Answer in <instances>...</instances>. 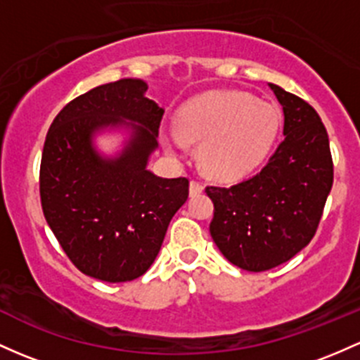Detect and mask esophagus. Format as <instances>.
Listing matches in <instances>:
<instances>
[{"mask_svg":"<svg viewBox=\"0 0 360 360\" xmlns=\"http://www.w3.org/2000/svg\"><path fill=\"white\" fill-rule=\"evenodd\" d=\"M202 191H204V185L200 184V181L197 180L191 181V195H199Z\"/></svg>","mask_w":360,"mask_h":360,"instance_id":"1","label":"esophagus"}]
</instances>
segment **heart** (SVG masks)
I'll return each mask as SVG.
<instances>
[{"label": "heart", "instance_id": "b5f03b06", "mask_svg": "<svg viewBox=\"0 0 360 360\" xmlns=\"http://www.w3.org/2000/svg\"><path fill=\"white\" fill-rule=\"evenodd\" d=\"M281 111L271 103L237 91H216L185 103L176 113L178 132L165 134L175 158L187 153L185 141L200 142L199 160L207 175L238 180L264 161L281 129Z\"/></svg>", "mask_w": 360, "mask_h": 360}]
</instances>
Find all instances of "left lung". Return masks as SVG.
Listing matches in <instances>:
<instances>
[{
	"instance_id": "1",
	"label": "left lung",
	"mask_w": 360,
	"mask_h": 360,
	"mask_svg": "<svg viewBox=\"0 0 360 360\" xmlns=\"http://www.w3.org/2000/svg\"><path fill=\"white\" fill-rule=\"evenodd\" d=\"M283 106V142L268 165L231 187H206L214 204L210 231L231 264L268 271L314 237L333 185L328 132L307 101L269 84Z\"/></svg>"
}]
</instances>
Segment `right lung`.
Here are the masks:
<instances>
[{"instance_id":"obj_1","label":"right lung","mask_w":360,"mask_h":360,"mask_svg":"<svg viewBox=\"0 0 360 360\" xmlns=\"http://www.w3.org/2000/svg\"><path fill=\"white\" fill-rule=\"evenodd\" d=\"M146 91L142 80L122 79L72 99L53 120L42 149L46 221L73 266L108 283L148 271L188 197L185 176L160 179L146 169L165 115ZM110 124L134 130L117 160H103L91 148L94 132Z\"/></svg>"}]
</instances>
